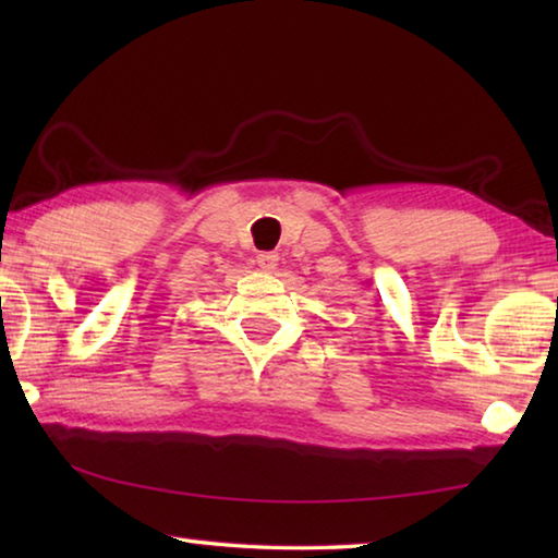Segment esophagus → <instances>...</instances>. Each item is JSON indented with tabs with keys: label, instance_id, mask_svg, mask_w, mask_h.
Instances as JSON below:
<instances>
[{
	"label": "esophagus",
	"instance_id": "34e87169",
	"mask_svg": "<svg viewBox=\"0 0 558 558\" xmlns=\"http://www.w3.org/2000/svg\"><path fill=\"white\" fill-rule=\"evenodd\" d=\"M278 256L276 253H258V266H260V270H266V272H276V268H278Z\"/></svg>",
	"mask_w": 558,
	"mask_h": 558
}]
</instances>
